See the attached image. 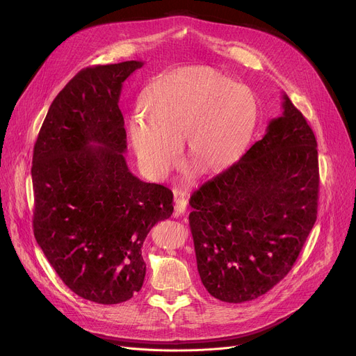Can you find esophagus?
Returning a JSON list of instances; mask_svg holds the SVG:
<instances>
[{
  "mask_svg": "<svg viewBox=\"0 0 356 356\" xmlns=\"http://www.w3.org/2000/svg\"><path fill=\"white\" fill-rule=\"evenodd\" d=\"M186 208H188V202L183 197H176L175 199V213L179 215H184L186 213Z\"/></svg>",
  "mask_w": 356,
  "mask_h": 356,
  "instance_id": "1",
  "label": "esophagus"
}]
</instances>
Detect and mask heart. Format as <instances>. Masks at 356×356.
<instances>
[{
  "label": "heart",
  "instance_id": "1",
  "mask_svg": "<svg viewBox=\"0 0 356 356\" xmlns=\"http://www.w3.org/2000/svg\"><path fill=\"white\" fill-rule=\"evenodd\" d=\"M144 114L129 118L128 144L141 170L164 180L188 163L204 176L229 170L248 148L259 121L257 93L209 66L167 72L144 90Z\"/></svg>",
  "mask_w": 356,
  "mask_h": 356
}]
</instances>
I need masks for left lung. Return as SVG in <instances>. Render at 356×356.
<instances>
[{
	"label": "left lung",
	"instance_id": "left-lung-1",
	"mask_svg": "<svg viewBox=\"0 0 356 356\" xmlns=\"http://www.w3.org/2000/svg\"><path fill=\"white\" fill-rule=\"evenodd\" d=\"M317 199L316 137L284 93L283 115L270 121L266 136L189 200L204 289L227 303L271 290L300 254L317 218Z\"/></svg>",
	"mask_w": 356,
	"mask_h": 356
}]
</instances>
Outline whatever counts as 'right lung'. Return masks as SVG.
Masks as SVG:
<instances>
[{
	"label": "right lung",
	"instance_id": "right-lung-1",
	"mask_svg": "<svg viewBox=\"0 0 356 356\" xmlns=\"http://www.w3.org/2000/svg\"><path fill=\"white\" fill-rule=\"evenodd\" d=\"M143 65L81 70L51 102L34 144L37 244L73 293L99 305L122 303L140 291L144 239L173 213L172 191L136 177L124 157L120 95Z\"/></svg>",
	"mask_w": 356,
	"mask_h": 356
}]
</instances>
